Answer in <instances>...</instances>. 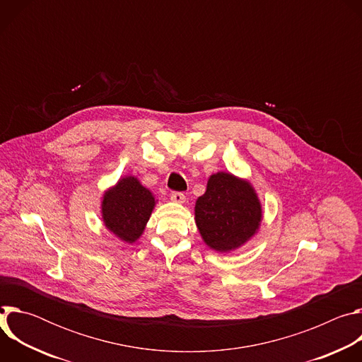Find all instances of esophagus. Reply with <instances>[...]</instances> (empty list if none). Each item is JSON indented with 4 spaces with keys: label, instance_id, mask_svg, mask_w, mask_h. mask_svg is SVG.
Here are the masks:
<instances>
[{
    "label": "esophagus",
    "instance_id": "esophagus-1",
    "mask_svg": "<svg viewBox=\"0 0 362 362\" xmlns=\"http://www.w3.org/2000/svg\"><path fill=\"white\" fill-rule=\"evenodd\" d=\"M170 199H172V202L179 203V204H183V203L186 202V196H185L182 192H173V193L170 194Z\"/></svg>",
    "mask_w": 362,
    "mask_h": 362
}]
</instances>
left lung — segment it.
I'll return each mask as SVG.
<instances>
[{
	"mask_svg": "<svg viewBox=\"0 0 362 362\" xmlns=\"http://www.w3.org/2000/svg\"><path fill=\"white\" fill-rule=\"evenodd\" d=\"M194 222L211 249L229 253L250 240L262 222V204L246 179L214 173L194 204Z\"/></svg>",
	"mask_w": 362,
	"mask_h": 362,
	"instance_id": "obj_1",
	"label": "left lung"
}]
</instances>
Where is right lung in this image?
Returning a JSON list of instances; mask_svg holds the SVG:
<instances>
[{
    "label": "right lung",
    "mask_w": 362,
    "mask_h": 362,
    "mask_svg": "<svg viewBox=\"0 0 362 362\" xmlns=\"http://www.w3.org/2000/svg\"><path fill=\"white\" fill-rule=\"evenodd\" d=\"M156 197L134 176H124L101 197V219L106 229L126 243H134L156 206Z\"/></svg>",
    "instance_id": "right-lung-1"
}]
</instances>
